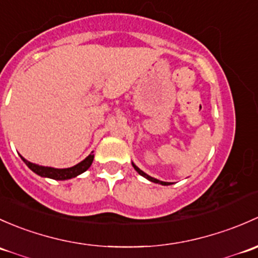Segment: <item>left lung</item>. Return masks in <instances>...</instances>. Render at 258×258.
I'll list each match as a JSON object with an SVG mask.
<instances>
[{
	"instance_id": "1",
	"label": "left lung",
	"mask_w": 258,
	"mask_h": 258,
	"mask_svg": "<svg viewBox=\"0 0 258 258\" xmlns=\"http://www.w3.org/2000/svg\"><path fill=\"white\" fill-rule=\"evenodd\" d=\"M133 166H134V169L137 170L138 172H139L140 175H142V176H144L145 179H148V180H150V181H153V182H156V184H161V185H170L169 182H165V181H160V180H158V179H154V177H151V176H149L148 174H145L144 171H142V170H140L139 168H138L137 165H134V164H133Z\"/></svg>"
}]
</instances>
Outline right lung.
Segmentation results:
<instances>
[{"instance_id": "1", "label": "right lung", "mask_w": 258, "mask_h": 258, "mask_svg": "<svg viewBox=\"0 0 258 258\" xmlns=\"http://www.w3.org/2000/svg\"><path fill=\"white\" fill-rule=\"evenodd\" d=\"M22 158V156H21ZM93 159H94V155L90 154L89 156H87L83 161H81L77 165L72 166V168L68 169H54V168H48V166H39L36 165V164H32L30 161L26 160L25 158H22V160L25 161L26 165L30 168L32 171L36 172L37 175L43 177H49V179L54 180H68L72 179V177H76L78 175H81L82 172L87 171L89 169V166L92 165Z\"/></svg>"}]
</instances>
